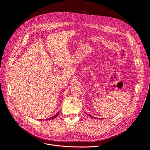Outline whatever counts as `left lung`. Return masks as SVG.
Listing matches in <instances>:
<instances>
[{
    "mask_svg": "<svg viewBox=\"0 0 150 150\" xmlns=\"http://www.w3.org/2000/svg\"><path fill=\"white\" fill-rule=\"evenodd\" d=\"M89 115L90 117H93V118H94V119H96V117H92V115H91L90 114H89Z\"/></svg>",
    "mask_w": 150,
    "mask_h": 150,
    "instance_id": "left-lung-1",
    "label": "left lung"
}]
</instances>
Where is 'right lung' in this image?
<instances>
[{
    "label": "right lung",
    "instance_id": "1",
    "mask_svg": "<svg viewBox=\"0 0 150 150\" xmlns=\"http://www.w3.org/2000/svg\"><path fill=\"white\" fill-rule=\"evenodd\" d=\"M59 113V111L58 112H57V113L56 114H55L54 115H53V116H52V117L49 118V119H47V120H53V119H55V118H56V117H57V116L58 115Z\"/></svg>",
    "mask_w": 150,
    "mask_h": 150
}]
</instances>
